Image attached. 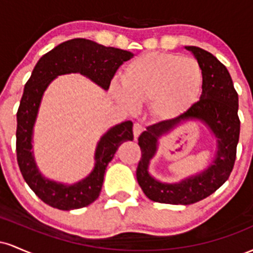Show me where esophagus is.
Wrapping results in <instances>:
<instances>
[{"label":"esophagus","mask_w":253,"mask_h":253,"mask_svg":"<svg viewBox=\"0 0 253 253\" xmlns=\"http://www.w3.org/2000/svg\"><path fill=\"white\" fill-rule=\"evenodd\" d=\"M143 129H144L143 125L139 123H134V125H133V134H134V139H138V136L140 135V133L143 132Z\"/></svg>","instance_id":"1"}]
</instances>
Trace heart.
Masks as SVG:
<instances>
[{
  "label": "heart",
  "mask_w": 253,
  "mask_h": 253,
  "mask_svg": "<svg viewBox=\"0 0 253 253\" xmlns=\"http://www.w3.org/2000/svg\"><path fill=\"white\" fill-rule=\"evenodd\" d=\"M121 83L124 90L114 85L113 91L126 108L152 101L157 114L171 118L195 102L202 88V71L191 58L152 52L127 64Z\"/></svg>",
  "instance_id": "1"
}]
</instances>
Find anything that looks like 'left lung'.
Instances as JSON below:
<instances>
[{"mask_svg":"<svg viewBox=\"0 0 253 253\" xmlns=\"http://www.w3.org/2000/svg\"><path fill=\"white\" fill-rule=\"evenodd\" d=\"M197 59L202 71V94L187 112L175 119L151 125L138 138L141 158L136 168V179L150 200L169 205H191L206 199L228 179L237 157L240 134L238 117V92L226 66L213 54L196 46H185ZM199 118L210 126L218 138V152L213 164L197 176L176 185L156 181L147 172L154 154L156 139L181 121Z\"/></svg>","mask_w":253,"mask_h":253,"instance_id":"obj_1","label":"left lung"}]
</instances>
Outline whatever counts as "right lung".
Wrapping results in <instances>:
<instances>
[{
	"label": "right lung",
	"mask_w": 253,
	"mask_h": 253,
	"mask_svg": "<svg viewBox=\"0 0 253 253\" xmlns=\"http://www.w3.org/2000/svg\"><path fill=\"white\" fill-rule=\"evenodd\" d=\"M132 57L128 51L78 38L58 45L43 54L34 66L16 113V158L26 183L46 205L70 211L94 202L100 196L107 165L118 147L125 141L133 140V124L125 121L101 138L95 153L96 164L85 179L74 185L48 181L38 171L31 151L32 132L43 91L53 78L70 72H80L107 90L120 65Z\"/></svg>",
	"instance_id": "obj_1"
}]
</instances>
